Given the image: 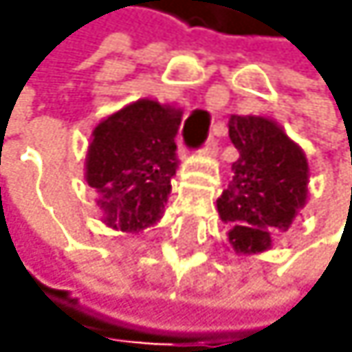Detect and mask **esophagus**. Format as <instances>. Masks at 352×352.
I'll use <instances>...</instances> for the list:
<instances>
[{
  "label": "esophagus",
  "instance_id": "34e87169",
  "mask_svg": "<svg viewBox=\"0 0 352 352\" xmlns=\"http://www.w3.org/2000/svg\"><path fill=\"white\" fill-rule=\"evenodd\" d=\"M221 131H223V126L213 129V135L205 141V145H202V152H205L207 156H215V154H217V139H215V135L221 133Z\"/></svg>",
  "mask_w": 352,
  "mask_h": 352
}]
</instances>
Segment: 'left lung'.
<instances>
[{
    "label": "left lung",
    "mask_w": 352,
    "mask_h": 352,
    "mask_svg": "<svg viewBox=\"0 0 352 352\" xmlns=\"http://www.w3.org/2000/svg\"><path fill=\"white\" fill-rule=\"evenodd\" d=\"M228 126L239 160L232 162V182L219 196L217 211L232 223L228 239L239 253L266 251L306 205L308 162L272 120L232 116Z\"/></svg>",
    "instance_id": "8db88e82"
}]
</instances>
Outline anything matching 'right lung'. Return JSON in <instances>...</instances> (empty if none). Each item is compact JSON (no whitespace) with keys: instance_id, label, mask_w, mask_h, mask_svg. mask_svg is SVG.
<instances>
[{"instance_id":"1","label":"right lung","mask_w":352,"mask_h":352,"mask_svg":"<svg viewBox=\"0 0 352 352\" xmlns=\"http://www.w3.org/2000/svg\"><path fill=\"white\" fill-rule=\"evenodd\" d=\"M179 124V109L141 99L94 129L86 182L101 194L107 226L139 232L160 217L177 168Z\"/></svg>"}]
</instances>
